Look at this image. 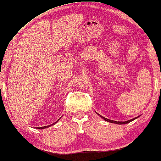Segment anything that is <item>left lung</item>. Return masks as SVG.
<instances>
[{
  "label": "left lung",
  "mask_w": 161,
  "mask_h": 161,
  "mask_svg": "<svg viewBox=\"0 0 161 161\" xmlns=\"http://www.w3.org/2000/svg\"><path fill=\"white\" fill-rule=\"evenodd\" d=\"M97 114H98V115H99V117H102V118L104 119V120L107 121V122H111V123L118 124V125H123V124H127V123H129V122H130L131 121L134 120V119H136V118H137V117H139V116H138V117H135V118H133V119H130V120H127V121H125V122H119V121L117 122V121H114V120H111V119H108V118H105V117H103V116H101L100 114H99L98 113H97Z\"/></svg>",
  "instance_id": "8db88e82"
}]
</instances>
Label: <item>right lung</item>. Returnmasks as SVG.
I'll use <instances>...</instances> for the list:
<instances>
[{"mask_svg":"<svg viewBox=\"0 0 161 161\" xmlns=\"http://www.w3.org/2000/svg\"><path fill=\"white\" fill-rule=\"evenodd\" d=\"M58 120H59V119H57V121H56V122H54V123H53L52 125H47V126H44V127H36V128H37V129H40V130H42V129L47 128V127H50V126H52V125H54V124H56V123H57V122H58Z\"/></svg>","mask_w":161,"mask_h":161,"instance_id":"1","label":"right lung"}]
</instances>
